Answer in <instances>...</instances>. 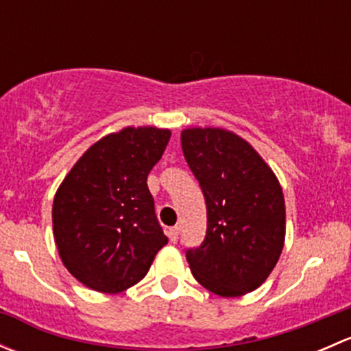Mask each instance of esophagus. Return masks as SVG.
I'll return each mask as SVG.
<instances>
[{
  "label": "esophagus",
  "instance_id": "obj_1",
  "mask_svg": "<svg viewBox=\"0 0 351 351\" xmlns=\"http://www.w3.org/2000/svg\"><path fill=\"white\" fill-rule=\"evenodd\" d=\"M178 236H180V228H178V226H175V228H169L168 229L169 241L176 243V241H178Z\"/></svg>",
  "mask_w": 351,
  "mask_h": 351
}]
</instances>
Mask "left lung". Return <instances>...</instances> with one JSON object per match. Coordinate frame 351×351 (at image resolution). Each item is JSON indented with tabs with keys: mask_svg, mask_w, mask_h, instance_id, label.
<instances>
[{
	"mask_svg": "<svg viewBox=\"0 0 351 351\" xmlns=\"http://www.w3.org/2000/svg\"><path fill=\"white\" fill-rule=\"evenodd\" d=\"M182 149L207 205V232L186 261L200 285L222 297L258 289L285 241L282 186L261 156L224 129H185Z\"/></svg>",
	"mask_w": 351,
	"mask_h": 351,
	"instance_id": "1",
	"label": "left lung"
}]
</instances>
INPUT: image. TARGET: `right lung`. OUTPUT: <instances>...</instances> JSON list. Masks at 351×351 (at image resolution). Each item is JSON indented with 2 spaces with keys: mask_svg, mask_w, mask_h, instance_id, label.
Masks as SVG:
<instances>
[{
  "mask_svg": "<svg viewBox=\"0 0 351 351\" xmlns=\"http://www.w3.org/2000/svg\"><path fill=\"white\" fill-rule=\"evenodd\" d=\"M171 132L127 127L95 143L59 186L52 226L59 256L74 278L104 293L143 280L168 243L147 175Z\"/></svg>",
  "mask_w": 351,
  "mask_h": 351,
  "instance_id": "right-lung-1",
  "label": "right lung"
}]
</instances>
